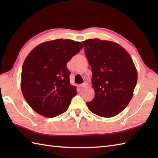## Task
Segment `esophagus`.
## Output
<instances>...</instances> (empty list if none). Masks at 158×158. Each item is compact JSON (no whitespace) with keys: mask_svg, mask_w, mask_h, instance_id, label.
Masks as SVG:
<instances>
[{"mask_svg":"<svg viewBox=\"0 0 158 158\" xmlns=\"http://www.w3.org/2000/svg\"><path fill=\"white\" fill-rule=\"evenodd\" d=\"M87 85H88V83H83V84H81V86L82 88H85V87L87 86Z\"/></svg>","mask_w":158,"mask_h":158,"instance_id":"34e87169","label":"esophagus"}]
</instances>
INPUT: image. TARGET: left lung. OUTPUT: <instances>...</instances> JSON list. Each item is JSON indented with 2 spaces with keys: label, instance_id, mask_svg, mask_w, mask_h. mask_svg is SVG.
Masks as SVG:
<instances>
[{
  "label": "left lung",
  "instance_id": "8db88e82",
  "mask_svg": "<svg viewBox=\"0 0 158 158\" xmlns=\"http://www.w3.org/2000/svg\"><path fill=\"white\" fill-rule=\"evenodd\" d=\"M92 68L94 98L86 102L89 110L103 117L118 115L133 96L138 74L133 60L118 43L99 39L83 41Z\"/></svg>",
  "mask_w": 158,
  "mask_h": 158
}]
</instances>
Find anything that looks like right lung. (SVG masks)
Segmentation results:
<instances>
[{
    "label": "right lung",
    "instance_id": "add662e5",
    "mask_svg": "<svg viewBox=\"0 0 158 158\" xmlns=\"http://www.w3.org/2000/svg\"><path fill=\"white\" fill-rule=\"evenodd\" d=\"M82 48L81 42L60 39L41 43L26 57L22 70V92L39 115L50 118L68 109L77 92L70 83L66 64Z\"/></svg>",
    "mask_w": 158,
    "mask_h": 158
}]
</instances>
